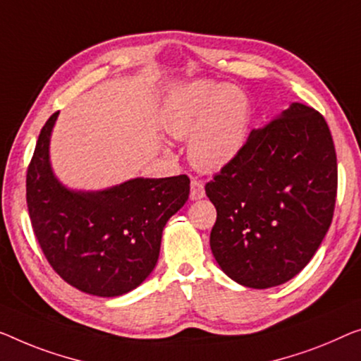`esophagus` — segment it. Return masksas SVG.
<instances>
[{"label":"esophagus","mask_w":361,"mask_h":361,"mask_svg":"<svg viewBox=\"0 0 361 361\" xmlns=\"http://www.w3.org/2000/svg\"><path fill=\"white\" fill-rule=\"evenodd\" d=\"M206 196V191H204V183L199 180H191V191H190V197L192 201L196 199H202Z\"/></svg>","instance_id":"esophagus-1"}]
</instances>
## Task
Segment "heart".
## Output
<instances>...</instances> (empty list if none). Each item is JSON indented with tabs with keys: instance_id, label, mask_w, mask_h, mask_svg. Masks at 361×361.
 <instances>
[{
	"instance_id": "obj_1",
	"label": "heart",
	"mask_w": 361,
	"mask_h": 361,
	"mask_svg": "<svg viewBox=\"0 0 361 361\" xmlns=\"http://www.w3.org/2000/svg\"><path fill=\"white\" fill-rule=\"evenodd\" d=\"M250 115V102L238 87L197 80L171 95L164 128L175 139L191 137L188 157L197 170L217 171L243 150Z\"/></svg>"
}]
</instances>
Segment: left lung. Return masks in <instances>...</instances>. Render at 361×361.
I'll return each instance as SVG.
<instances>
[{
	"instance_id": "left-lung-1",
	"label": "left lung",
	"mask_w": 361,
	"mask_h": 361,
	"mask_svg": "<svg viewBox=\"0 0 361 361\" xmlns=\"http://www.w3.org/2000/svg\"><path fill=\"white\" fill-rule=\"evenodd\" d=\"M217 209L211 250L230 279L269 288L297 276L331 227L337 157L324 116L292 104L255 129L206 185Z\"/></svg>"
}]
</instances>
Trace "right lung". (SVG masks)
Wrapping results in <instances>:
<instances>
[{
    "mask_svg": "<svg viewBox=\"0 0 361 361\" xmlns=\"http://www.w3.org/2000/svg\"><path fill=\"white\" fill-rule=\"evenodd\" d=\"M58 111L43 125L27 169L32 228L58 276L80 292L118 297L157 264L165 224L190 196L186 175L134 178L104 191L64 188L48 157Z\"/></svg>",
    "mask_w": 361,
    "mask_h": 361,
    "instance_id": "1",
    "label": "right lung"
}]
</instances>
